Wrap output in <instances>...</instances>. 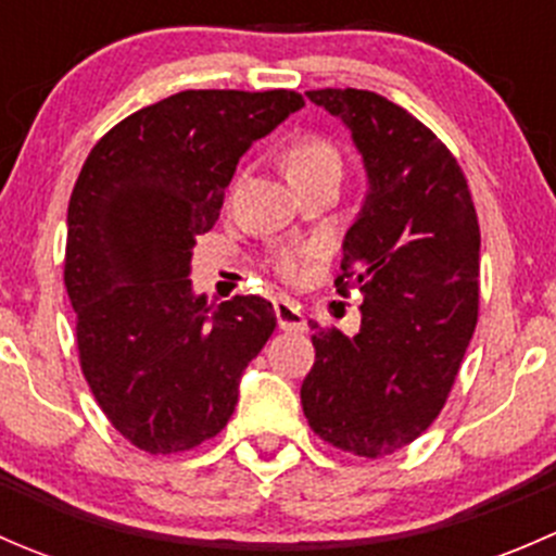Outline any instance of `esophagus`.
<instances>
[{
  "mask_svg": "<svg viewBox=\"0 0 556 556\" xmlns=\"http://www.w3.org/2000/svg\"><path fill=\"white\" fill-rule=\"evenodd\" d=\"M274 314H277V323L282 330H295V333H304L306 330V317L301 314V306L285 299V295L274 299Z\"/></svg>",
  "mask_w": 556,
  "mask_h": 556,
  "instance_id": "34e87169",
  "label": "esophagus"
}]
</instances>
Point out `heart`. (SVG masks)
Returning a JSON list of instances; mask_svg holds the SVG:
<instances>
[{
    "mask_svg": "<svg viewBox=\"0 0 556 556\" xmlns=\"http://www.w3.org/2000/svg\"><path fill=\"white\" fill-rule=\"evenodd\" d=\"M285 169H288L290 182H301V179L314 177V174H323L341 169V155L336 150V144L330 139L319 137V134H301L299 139H293L285 153ZM314 255H319L317 247L312 250L299 252V250H282L274 257V268L277 274H282L285 279H299L304 277V271L309 268V261Z\"/></svg>",
    "mask_w": 556,
    "mask_h": 556,
    "instance_id": "obj_1",
    "label": "heart"
}]
</instances>
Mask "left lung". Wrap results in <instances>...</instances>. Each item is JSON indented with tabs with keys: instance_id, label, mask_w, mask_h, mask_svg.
I'll return each mask as SVG.
<instances>
[{
	"instance_id": "obj_1",
	"label": "left lung",
	"mask_w": 556,
	"mask_h": 556,
	"mask_svg": "<svg viewBox=\"0 0 556 556\" xmlns=\"http://www.w3.org/2000/svg\"><path fill=\"white\" fill-rule=\"evenodd\" d=\"M363 153L368 195L344 239L339 293H363L355 336L312 323L301 384L309 428L357 457H387L433 425L479 323V217L457 159L374 91H306Z\"/></svg>"
}]
</instances>
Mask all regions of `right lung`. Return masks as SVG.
Wrapping results in <instances>:
<instances>
[{
	"mask_svg": "<svg viewBox=\"0 0 556 556\" xmlns=\"http://www.w3.org/2000/svg\"><path fill=\"white\" fill-rule=\"evenodd\" d=\"M301 106L285 88L174 93L123 117L83 164L64 255L77 355L104 417L137 450L215 439L277 328L261 295L195 299L190 250L220 217L244 150Z\"/></svg>",
	"mask_w": 556,
	"mask_h": 556,
	"instance_id": "right-lung-1",
	"label": "right lung"
}]
</instances>
